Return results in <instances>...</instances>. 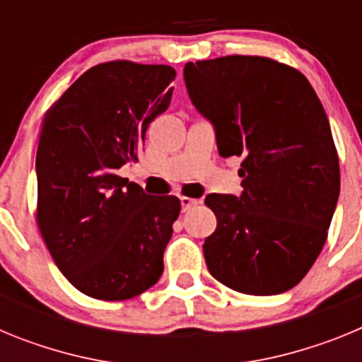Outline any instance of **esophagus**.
Masks as SVG:
<instances>
[{"label":"esophagus","instance_id":"1","mask_svg":"<svg viewBox=\"0 0 362 362\" xmlns=\"http://www.w3.org/2000/svg\"><path fill=\"white\" fill-rule=\"evenodd\" d=\"M197 203H199V201L194 199V197H187V196L181 197V209H183V212H188V210H190L192 206H196Z\"/></svg>","mask_w":362,"mask_h":362}]
</instances>
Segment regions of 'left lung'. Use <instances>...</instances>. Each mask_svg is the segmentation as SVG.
<instances>
[{"mask_svg":"<svg viewBox=\"0 0 362 362\" xmlns=\"http://www.w3.org/2000/svg\"><path fill=\"white\" fill-rule=\"evenodd\" d=\"M192 103L216 129L221 158H241V196L210 194L209 272L248 296H276L308 274L341 187L330 123L297 69L261 56L185 65Z\"/></svg>","mask_w":362,"mask_h":362,"instance_id":"left-lung-1","label":"left lung"}]
</instances>
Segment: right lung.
Listing matches in <instances>:
<instances>
[{"label": "right lung", "instance_id": "obj_1", "mask_svg": "<svg viewBox=\"0 0 362 362\" xmlns=\"http://www.w3.org/2000/svg\"><path fill=\"white\" fill-rule=\"evenodd\" d=\"M175 70L117 59L79 76L49 108L36 156V219L72 286L124 300L158 283L175 196H148L117 175L137 161L146 129L172 101Z\"/></svg>", "mask_w": 362, "mask_h": 362}]
</instances>
